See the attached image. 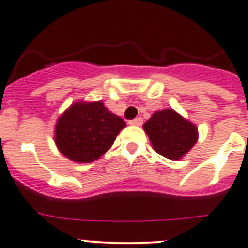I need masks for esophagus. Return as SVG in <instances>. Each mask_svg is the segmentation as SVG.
<instances>
[{"instance_id": "34e87169", "label": "esophagus", "mask_w": 248, "mask_h": 248, "mask_svg": "<svg viewBox=\"0 0 248 248\" xmlns=\"http://www.w3.org/2000/svg\"><path fill=\"white\" fill-rule=\"evenodd\" d=\"M142 124H143V120H142V117H137V119L128 121V124H131V126H140Z\"/></svg>"}]
</instances>
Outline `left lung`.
<instances>
[{"instance_id":"obj_1","label":"left lung","mask_w":248,"mask_h":248,"mask_svg":"<svg viewBox=\"0 0 248 248\" xmlns=\"http://www.w3.org/2000/svg\"><path fill=\"white\" fill-rule=\"evenodd\" d=\"M143 129L153 149L170 160L182 159L199 137L198 127L173 108L155 111Z\"/></svg>"}]
</instances>
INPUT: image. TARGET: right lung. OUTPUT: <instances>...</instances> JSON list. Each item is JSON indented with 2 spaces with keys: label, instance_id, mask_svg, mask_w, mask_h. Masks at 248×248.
Listing matches in <instances>:
<instances>
[{
  "label": "right lung",
  "instance_id": "right-lung-1",
  "mask_svg": "<svg viewBox=\"0 0 248 248\" xmlns=\"http://www.w3.org/2000/svg\"><path fill=\"white\" fill-rule=\"evenodd\" d=\"M124 127L126 122L110 112L102 101H77L59 116L54 142L68 159L90 163L111 148Z\"/></svg>",
  "mask_w": 248,
  "mask_h": 248
}]
</instances>
